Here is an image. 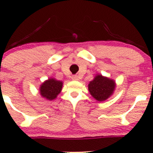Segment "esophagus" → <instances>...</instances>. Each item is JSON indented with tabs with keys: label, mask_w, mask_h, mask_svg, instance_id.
<instances>
[{
	"label": "esophagus",
	"mask_w": 153,
	"mask_h": 153,
	"mask_svg": "<svg viewBox=\"0 0 153 153\" xmlns=\"http://www.w3.org/2000/svg\"><path fill=\"white\" fill-rule=\"evenodd\" d=\"M72 79L74 80V81H78L79 79V78H78V76L77 75H74L72 76Z\"/></svg>",
	"instance_id": "1"
}]
</instances>
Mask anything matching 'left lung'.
<instances>
[{"mask_svg":"<svg viewBox=\"0 0 153 153\" xmlns=\"http://www.w3.org/2000/svg\"><path fill=\"white\" fill-rule=\"evenodd\" d=\"M115 86L113 80L98 75L89 83V91L97 100L104 101L113 94Z\"/></svg>","mask_w":153,"mask_h":153,"instance_id":"1","label":"left lung"}]
</instances>
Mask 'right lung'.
Wrapping results in <instances>:
<instances>
[{
  "label": "right lung",
  "mask_w": 153,
  "mask_h": 153,
  "mask_svg": "<svg viewBox=\"0 0 153 153\" xmlns=\"http://www.w3.org/2000/svg\"><path fill=\"white\" fill-rule=\"evenodd\" d=\"M62 82L53 78L45 81L40 87V94L43 97L52 100L57 97L62 89Z\"/></svg>",
  "instance_id": "add662e5"
}]
</instances>
